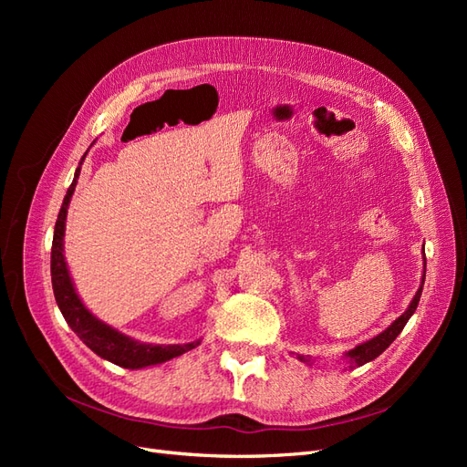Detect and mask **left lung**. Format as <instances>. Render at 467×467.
Instances as JSON below:
<instances>
[{
  "mask_svg": "<svg viewBox=\"0 0 467 467\" xmlns=\"http://www.w3.org/2000/svg\"><path fill=\"white\" fill-rule=\"evenodd\" d=\"M422 259H425V257H422ZM425 275H427V259H425V263H422L420 286H419L417 294L413 296V300H411V304H409V307L405 309V312H403L398 319H395L388 329H384L381 333H378L376 337L368 338V341H364V343L357 345L355 348H350V350L345 352V358H348L350 368H352V366H362V364H366V362H370V360L378 358V357L381 355V352H384V350L395 341V337H398V335L403 331V327L407 325L409 317H411V316L415 314V309H417V306H419L422 285H425ZM298 360H300V362H306V364H309V366L314 364V362H312V357L298 355Z\"/></svg>",
  "mask_w": 467,
  "mask_h": 467,
  "instance_id": "1",
  "label": "left lung"
}]
</instances>
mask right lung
<instances>
[{
  "instance_id": "1",
  "label": "right lung",
  "mask_w": 467,
  "mask_h": 467,
  "mask_svg": "<svg viewBox=\"0 0 467 467\" xmlns=\"http://www.w3.org/2000/svg\"><path fill=\"white\" fill-rule=\"evenodd\" d=\"M83 160H86V155H83L79 167L76 169L74 181L64 196L58 220H56V225H54L50 275H52V290H54L56 304H58L66 323L72 327V331L81 338V341L95 352L97 357H101L117 366H122V368L140 370V368L163 364L175 357L185 355V352L201 345V338H196V341L185 343V345L140 343L136 338L120 333L119 329L110 327V325H107L105 321L95 317L78 296V290L74 286L72 276H69L67 263L64 257V235H66L67 206L76 191Z\"/></svg>"
}]
</instances>
